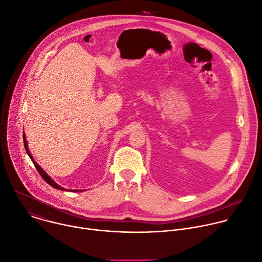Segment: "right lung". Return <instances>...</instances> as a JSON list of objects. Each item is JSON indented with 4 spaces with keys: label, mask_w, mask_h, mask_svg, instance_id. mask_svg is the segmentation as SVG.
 Masks as SVG:
<instances>
[{
    "label": "right lung",
    "mask_w": 262,
    "mask_h": 262,
    "mask_svg": "<svg viewBox=\"0 0 262 262\" xmlns=\"http://www.w3.org/2000/svg\"><path fill=\"white\" fill-rule=\"evenodd\" d=\"M24 144H25V148H26V151H27V154L29 155V157L31 158V160L33 161V163H34V165H35V167H36V169L38 170V172H39V174L42 177V179L48 184V185H50L51 187H54L55 189H59V190H66L65 188H63V187H61V186H59L58 184H56L54 181H52L49 177H48V174L34 161V159H33V157H32V155H31V152H30V150H29V148H28V144H27V140H26V135L24 134ZM69 191H76V190H69Z\"/></svg>",
    "instance_id": "right-lung-1"
}]
</instances>
